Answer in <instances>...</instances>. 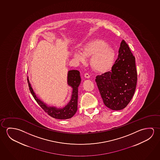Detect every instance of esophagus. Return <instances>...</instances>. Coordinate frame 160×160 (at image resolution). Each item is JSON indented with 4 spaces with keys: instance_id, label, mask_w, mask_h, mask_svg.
<instances>
[{
    "instance_id": "1",
    "label": "esophagus",
    "mask_w": 160,
    "mask_h": 160,
    "mask_svg": "<svg viewBox=\"0 0 160 160\" xmlns=\"http://www.w3.org/2000/svg\"><path fill=\"white\" fill-rule=\"evenodd\" d=\"M84 77L87 78H89L90 77V76L88 73H84Z\"/></svg>"
}]
</instances>
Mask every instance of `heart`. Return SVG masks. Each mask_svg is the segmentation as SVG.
Masks as SVG:
<instances>
[{
  "instance_id": "b5f03b06",
  "label": "heart",
  "mask_w": 160,
  "mask_h": 160,
  "mask_svg": "<svg viewBox=\"0 0 160 160\" xmlns=\"http://www.w3.org/2000/svg\"><path fill=\"white\" fill-rule=\"evenodd\" d=\"M82 53L77 52L74 57L82 63L91 57L92 67L99 72H104L111 68L115 59L114 49L101 39H94L86 43L81 49Z\"/></svg>"
}]
</instances>
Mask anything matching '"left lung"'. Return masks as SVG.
I'll return each instance as SVG.
<instances>
[{
	"label": "left lung",
	"instance_id": "obj_1",
	"mask_svg": "<svg viewBox=\"0 0 160 160\" xmlns=\"http://www.w3.org/2000/svg\"><path fill=\"white\" fill-rule=\"evenodd\" d=\"M118 53L111 70L97 76L95 79L104 104L112 110H120L127 106L137 84L135 57L123 39Z\"/></svg>",
	"mask_w": 160,
	"mask_h": 160
}]
</instances>
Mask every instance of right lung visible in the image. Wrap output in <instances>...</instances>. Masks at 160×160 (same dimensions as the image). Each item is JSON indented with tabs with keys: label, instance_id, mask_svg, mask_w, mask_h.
I'll return each mask as SVG.
<instances>
[{
	"label": "right lung",
	"instance_id": "obj_1",
	"mask_svg": "<svg viewBox=\"0 0 160 160\" xmlns=\"http://www.w3.org/2000/svg\"><path fill=\"white\" fill-rule=\"evenodd\" d=\"M28 81L29 89L31 93L33 95V97L36 100L38 104L41 108L46 112L49 116L57 119H68L73 116L77 110V103H78V87L81 83V78L80 76L79 72L77 70L69 71L68 73V84L69 86H71L73 88V92L72 95L71 99L68 104L64 107L63 108H56L55 107H48L41 100L38 99L36 96L33 89L31 87V84Z\"/></svg>",
	"mask_w": 160,
	"mask_h": 160
}]
</instances>
